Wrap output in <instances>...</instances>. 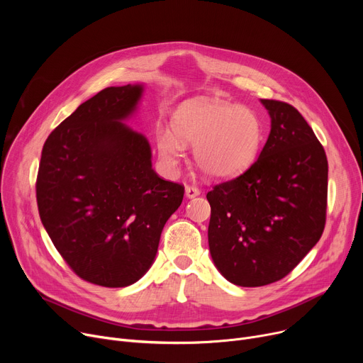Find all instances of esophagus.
I'll return each mask as SVG.
<instances>
[{"instance_id":"1","label":"esophagus","mask_w":363,"mask_h":363,"mask_svg":"<svg viewBox=\"0 0 363 363\" xmlns=\"http://www.w3.org/2000/svg\"><path fill=\"white\" fill-rule=\"evenodd\" d=\"M185 196H186V199H194V197L200 196V189L197 186L186 185L185 186Z\"/></svg>"}]
</instances>
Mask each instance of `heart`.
<instances>
[{
	"mask_svg": "<svg viewBox=\"0 0 363 363\" xmlns=\"http://www.w3.org/2000/svg\"><path fill=\"white\" fill-rule=\"evenodd\" d=\"M263 128L250 107L212 99L181 104L172 116V130L159 126L156 145L162 162L175 169L184 147L194 145L197 167L208 178L228 179L249 167L259 152Z\"/></svg>",
	"mask_w": 363,
	"mask_h": 363,
	"instance_id": "1",
	"label": "heart"
}]
</instances>
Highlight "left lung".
<instances>
[{
    "label": "left lung",
    "mask_w": 363,
    "mask_h": 363,
    "mask_svg": "<svg viewBox=\"0 0 363 363\" xmlns=\"http://www.w3.org/2000/svg\"><path fill=\"white\" fill-rule=\"evenodd\" d=\"M260 101L271 132L259 159L207 193L208 249L218 271L240 287L289 275L319 241L327 219L325 150L297 108Z\"/></svg>",
    "instance_id": "1"
}]
</instances>
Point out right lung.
<instances>
[{
    "instance_id": "right-lung-1",
    "label": "right lung",
    "mask_w": 363,
    "mask_h": 363,
    "mask_svg": "<svg viewBox=\"0 0 363 363\" xmlns=\"http://www.w3.org/2000/svg\"><path fill=\"white\" fill-rule=\"evenodd\" d=\"M143 85L108 86L47 138L36 178L38 211L57 252L79 278L118 289L155 262L163 226L184 186L151 167L143 133L123 122Z\"/></svg>"
}]
</instances>
